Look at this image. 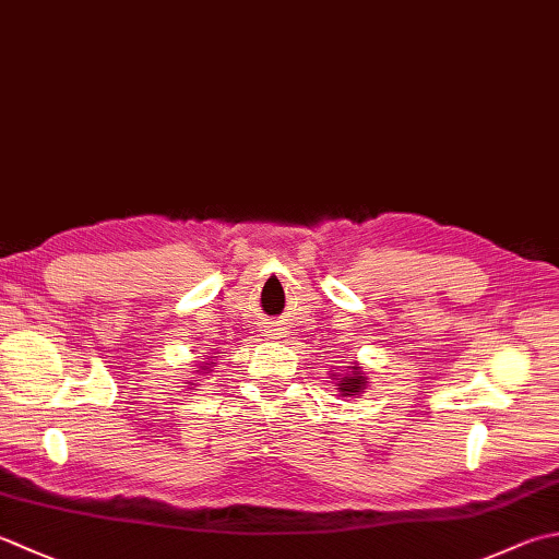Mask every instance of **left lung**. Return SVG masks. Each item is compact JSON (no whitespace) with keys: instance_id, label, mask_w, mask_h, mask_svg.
I'll list each match as a JSON object with an SVG mask.
<instances>
[{"instance_id":"8db88e82","label":"left lung","mask_w":559,"mask_h":559,"mask_svg":"<svg viewBox=\"0 0 559 559\" xmlns=\"http://www.w3.org/2000/svg\"><path fill=\"white\" fill-rule=\"evenodd\" d=\"M330 378L334 380V385L338 390V395L342 397H354V395H364L366 388H368V376L366 370L360 364L354 366H346L344 373H330Z\"/></svg>"}]
</instances>
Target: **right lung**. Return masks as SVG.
I'll list each match as a JSON object with an SVG mask.
<instances>
[{
  "mask_svg": "<svg viewBox=\"0 0 559 559\" xmlns=\"http://www.w3.org/2000/svg\"><path fill=\"white\" fill-rule=\"evenodd\" d=\"M215 358H217V356H211V358H207V360H201V364H199V370H193V373H199V376L207 373V370L213 368V360H215ZM189 385H193V388H189V390H195V380H191Z\"/></svg>",
  "mask_w": 559,
  "mask_h": 559,
  "instance_id": "1",
  "label": "right lung"
}]
</instances>
